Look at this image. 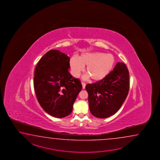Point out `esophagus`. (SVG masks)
<instances>
[{
	"label": "esophagus",
	"mask_w": 160,
	"mask_h": 160,
	"mask_svg": "<svg viewBox=\"0 0 160 160\" xmlns=\"http://www.w3.org/2000/svg\"><path fill=\"white\" fill-rule=\"evenodd\" d=\"M81 83L82 85V88H83V89H85V86H86V84H85L84 82H82Z\"/></svg>",
	"instance_id": "1"
}]
</instances>
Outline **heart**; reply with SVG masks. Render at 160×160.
<instances>
[{
  "label": "heart",
  "mask_w": 160,
  "mask_h": 160,
  "mask_svg": "<svg viewBox=\"0 0 160 160\" xmlns=\"http://www.w3.org/2000/svg\"><path fill=\"white\" fill-rule=\"evenodd\" d=\"M115 63V59L112 54L102 52L85 53L79 58L73 56L70 58V66L72 74L78 77L86 66V72L93 81H99L105 78L112 71Z\"/></svg>",
  "instance_id": "obj_1"
}]
</instances>
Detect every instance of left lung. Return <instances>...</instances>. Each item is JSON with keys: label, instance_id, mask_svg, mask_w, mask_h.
<instances>
[{"label": "left lung", "instance_id": "1", "mask_svg": "<svg viewBox=\"0 0 160 160\" xmlns=\"http://www.w3.org/2000/svg\"><path fill=\"white\" fill-rule=\"evenodd\" d=\"M90 111L99 118H105L118 112L129 90V73L126 65L118 62L105 78L86 86Z\"/></svg>", "mask_w": 160, "mask_h": 160}]
</instances>
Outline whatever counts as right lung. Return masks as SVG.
Instances as JSON below:
<instances>
[{
	"mask_svg": "<svg viewBox=\"0 0 160 160\" xmlns=\"http://www.w3.org/2000/svg\"><path fill=\"white\" fill-rule=\"evenodd\" d=\"M70 57L51 50L38 62L35 69L34 86L38 101L48 114L56 118L68 116L82 88L79 79L68 72Z\"/></svg>",
	"mask_w": 160,
	"mask_h": 160,
	"instance_id": "1",
	"label": "right lung"
}]
</instances>
